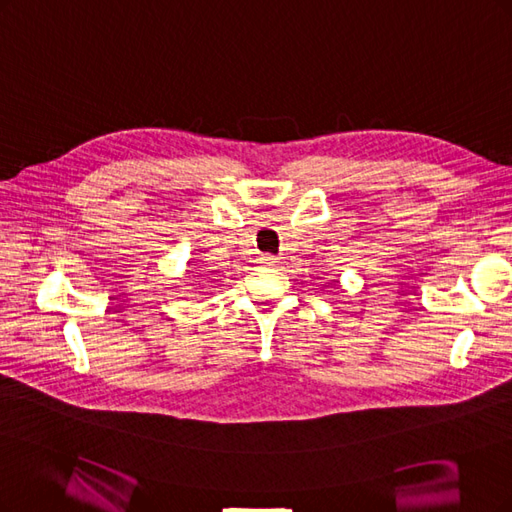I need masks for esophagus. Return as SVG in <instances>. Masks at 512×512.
<instances>
[{"label": "esophagus", "mask_w": 512, "mask_h": 512, "mask_svg": "<svg viewBox=\"0 0 512 512\" xmlns=\"http://www.w3.org/2000/svg\"><path fill=\"white\" fill-rule=\"evenodd\" d=\"M261 263H266V266H276L278 257H274V255H263V257H261Z\"/></svg>", "instance_id": "34e87169"}]
</instances>
